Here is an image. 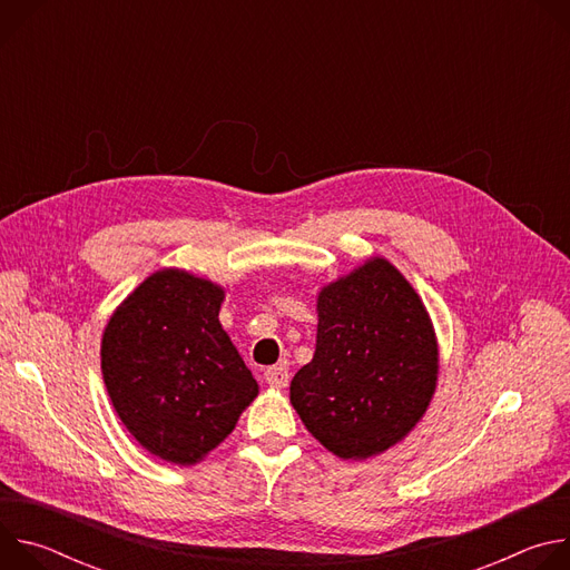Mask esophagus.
I'll return each mask as SVG.
<instances>
[{
	"instance_id": "1",
	"label": "esophagus",
	"mask_w": 570,
	"mask_h": 570,
	"mask_svg": "<svg viewBox=\"0 0 570 570\" xmlns=\"http://www.w3.org/2000/svg\"><path fill=\"white\" fill-rule=\"evenodd\" d=\"M264 381H266L271 387L282 390V387H286V385H288L291 376H288V370H286V367H282V365H273V367H268V370L264 372Z\"/></svg>"
}]
</instances>
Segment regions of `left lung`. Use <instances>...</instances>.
Segmentation results:
<instances>
[{
  "mask_svg": "<svg viewBox=\"0 0 570 570\" xmlns=\"http://www.w3.org/2000/svg\"><path fill=\"white\" fill-rule=\"evenodd\" d=\"M315 354L291 381L306 431L343 460H370L409 438L438 390L440 345L413 284L372 255L324 284Z\"/></svg>",
  "mask_w": 570,
  "mask_h": 570,
  "instance_id": "obj_1",
  "label": "left lung"
}]
</instances>
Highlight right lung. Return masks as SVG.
Instances as JSON below:
<instances>
[{
  "label": "right lung",
  "mask_w": 570,
  "mask_h": 570,
  "mask_svg": "<svg viewBox=\"0 0 570 570\" xmlns=\"http://www.w3.org/2000/svg\"><path fill=\"white\" fill-rule=\"evenodd\" d=\"M225 288L183 268L150 273L110 315L101 374L150 455L194 466L234 431L259 385L218 320Z\"/></svg>",
  "instance_id": "add662e5"
}]
</instances>
